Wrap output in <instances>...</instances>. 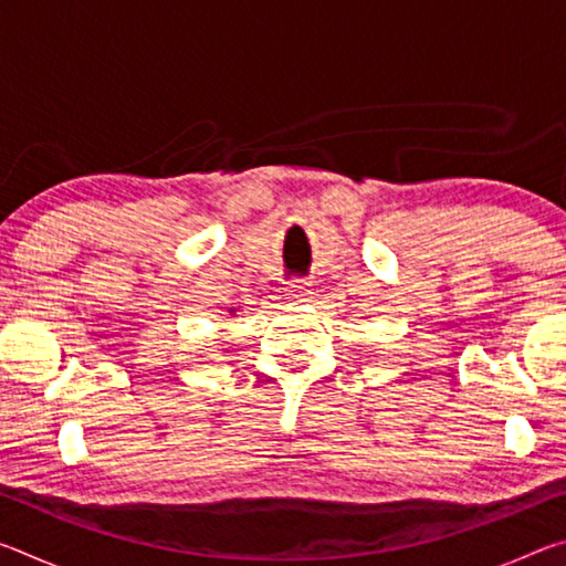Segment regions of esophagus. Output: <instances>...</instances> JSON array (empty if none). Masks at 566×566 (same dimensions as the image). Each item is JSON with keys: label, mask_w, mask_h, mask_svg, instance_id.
I'll return each instance as SVG.
<instances>
[{"label": "esophagus", "mask_w": 566, "mask_h": 566, "mask_svg": "<svg viewBox=\"0 0 566 566\" xmlns=\"http://www.w3.org/2000/svg\"><path fill=\"white\" fill-rule=\"evenodd\" d=\"M310 294H312V290H310V282H304V280H296V282H290L284 286V296L290 302H306L310 300Z\"/></svg>", "instance_id": "34e87169"}]
</instances>
